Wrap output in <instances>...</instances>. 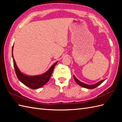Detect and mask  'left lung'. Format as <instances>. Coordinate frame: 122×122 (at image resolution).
Masks as SVG:
<instances>
[{"mask_svg":"<svg viewBox=\"0 0 122 122\" xmlns=\"http://www.w3.org/2000/svg\"><path fill=\"white\" fill-rule=\"evenodd\" d=\"M73 77H74V79L75 80V81L76 82V83L79 85L80 86H82V87H84L85 88H87V89H94L96 87H97V86H98L100 84H101L102 83H103V82L104 81V80H102V81H100L99 82H98L97 83H95L94 84H93V85H89V84H85L84 83L81 82V81H80L78 79H77L76 78V77L75 76H73Z\"/></svg>","mask_w":122,"mask_h":122,"instance_id":"left-lung-1","label":"left lung"}]
</instances>
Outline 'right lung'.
I'll return each instance as SVG.
<instances>
[{"label":"right lung","instance_id":"1","mask_svg":"<svg viewBox=\"0 0 122 122\" xmlns=\"http://www.w3.org/2000/svg\"><path fill=\"white\" fill-rule=\"evenodd\" d=\"M13 48H14V46H12V51H13ZM12 56L13 62H14L15 72L18 79L23 84L26 85L27 86L30 87L31 89H38V88L43 86L44 85H45L49 81L51 76V74L52 73L54 67L56 66V63H58V61L56 62L55 63H54L50 67V68L46 73L42 74L35 76H28L21 73L19 69L18 68L17 64L15 63V60L14 58L12 52Z\"/></svg>","mask_w":122,"mask_h":122}]
</instances>
